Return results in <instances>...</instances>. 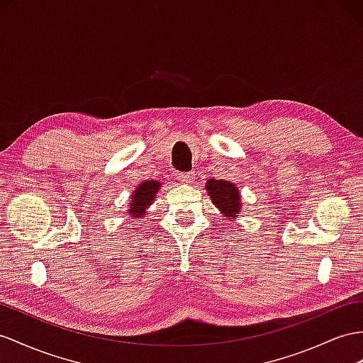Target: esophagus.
I'll use <instances>...</instances> for the list:
<instances>
[{"label": "esophagus", "instance_id": "esophagus-1", "mask_svg": "<svg viewBox=\"0 0 363 363\" xmlns=\"http://www.w3.org/2000/svg\"><path fill=\"white\" fill-rule=\"evenodd\" d=\"M176 178H178L181 182H191L193 178H194V173H182V172H178L176 173Z\"/></svg>", "mask_w": 363, "mask_h": 363}]
</instances>
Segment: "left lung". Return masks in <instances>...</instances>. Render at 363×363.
<instances>
[{
    "mask_svg": "<svg viewBox=\"0 0 363 363\" xmlns=\"http://www.w3.org/2000/svg\"><path fill=\"white\" fill-rule=\"evenodd\" d=\"M207 191L213 203H215L225 216L233 218L239 215V191L235 187V184L222 179H210L207 182Z\"/></svg>",
    "mask_w": 363,
    "mask_h": 363,
    "instance_id": "left-lung-1",
    "label": "left lung"
}]
</instances>
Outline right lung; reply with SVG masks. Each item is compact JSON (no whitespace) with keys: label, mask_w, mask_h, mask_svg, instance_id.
Returning <instances> with one entry per match:
<instances>
[{"label":"right lung","mask_w":363,"mask_h":363,"mask_svg":"<svg viewBox=\"0 0 363 363\" xmlns=\"http://www.w3.org/2000/svg\"><path fill=\"white\" fill-rule=\"evenodd\" d=\"M160 182L156 181H147L143 182L141 185H138V190L135 191V194L132 196V207L128 208V213L132 216H138L143 218L145 207L150 206L152 201L155 199L157 190H160Z\"/></svg>","instance_id":"add662e5"}]
</instances>
